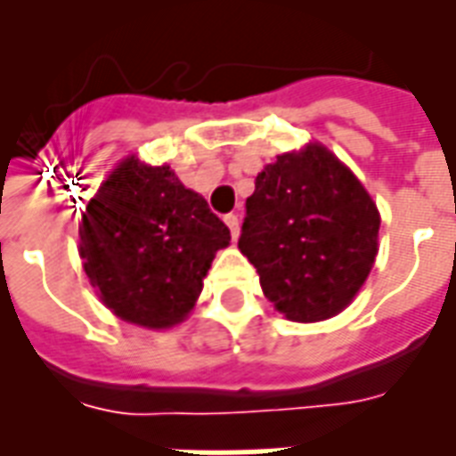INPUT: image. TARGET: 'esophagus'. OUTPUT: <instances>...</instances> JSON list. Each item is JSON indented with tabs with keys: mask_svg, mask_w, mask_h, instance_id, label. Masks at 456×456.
Listing matches in <instances>:
<instances>
[{
	"mask_svg": "<svg viewBox=\"0 0 456 456\" xmlns=\"http://www.w3.org/2000/svg\"><path fill=\"white\" fill-rule=\"evenodd\" d=\"M224 222H227L229 232H232V239H236V236H239V215L234 213L224 215Z\"/></svg>",
	"mask_w": 456,
	"mask_h": 456,
	"instance_id": "1",
	"label": "esophagus"
}]
</instances>
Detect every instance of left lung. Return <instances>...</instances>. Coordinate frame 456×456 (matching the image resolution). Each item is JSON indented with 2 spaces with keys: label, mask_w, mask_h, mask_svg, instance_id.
I'll use <instances>...</instances> for the list:
<instances>
[{
  "label": "left lung",
  "mask_w": 456,
  "mask_h": 456,
  "mask_svg": "<svg viewBox=\"0 0 456 456\" xmlns=\"http://www.w3.org/2000/svg\"><path fill=\"white\" fill-rule=\"evenodd\" d=\"M381 217L362 182L326 146L265 165L246 199L239 248L265 298L291 322H322L350 305L379 253Z\"/></svg>",
  "instance_id": "obj_1"
}]
</instances>
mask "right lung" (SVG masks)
<instances>
[{"instance_id":"add662e5","label":"right lung","mask_w":456,"mask_h":456,"mask_svg":"<svg viewBox=\"0 0 456 456\" xmlns=\"http://www.w3.org/2000/svg\"><path fill=\"white\" fill-rule=\"evenodd\" d=\"M229 229L167 165L125 158L87 203L80 257L103 305L144 329L191 312Z\"/></svg>"}]
</instances>
